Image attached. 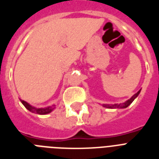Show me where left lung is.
<instances>
[{
	"instance_id": "1",
	"label": "left lung",
	"mask_w": 159,
	"mask_h": 159,
	"mask_svg": "<svg viewBox=\"0 0 159 159\" xmlns=\"http://www.w3.org/2000/svg\"><path fill=\"white\" fill-rule=\"evenodd\" d=\"M141 92V89L137 93H135V94L134 95L133 97H131V98H129V100H127L126 102H125L124 103H120V104H111V105H109V104H102V106L103 107H106V108H109V109H125L126 108V107H128L129 105L132 103V102L134 101V99H135L136 97H138L139 94Z\"/></svg>"
}]
</instances>
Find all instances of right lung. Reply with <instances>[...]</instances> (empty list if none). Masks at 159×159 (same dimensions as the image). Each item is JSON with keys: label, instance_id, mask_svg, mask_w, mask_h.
Here are the masks:
<instances>
[{"label": "right lung", "instance_id": "obj_1", "mask_svg": "<svg viewBox=\"0 0 159 159\" xmlns=\"http://www.w3.org/2000/svg\"><path fill=\"white\" fill-rule=\"evenodd\" d=\"M20 101L21 103L25 106V107L28 111H30L32 113L38 114V115H47V114H49L54 110L55 106H56L55 105H53V106H47V107H43V108H37L35 106H31L30 104H29L28 102H25L23 100L20 99Z\"/></svg>", "mask_w": 159, "mask_h": 159}]
</instances>
